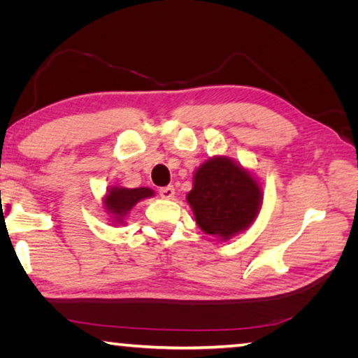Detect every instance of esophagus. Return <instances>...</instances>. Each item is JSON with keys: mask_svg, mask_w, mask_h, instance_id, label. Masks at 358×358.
<instances>
[{"mask_svg": "<svg viewBox=\"0 0 358 358\" xmlns=\"http://www.w3.org/2000/svg\"><path fill=\"white\" fill-rule=\"evenodd\" d=\"M173 194H175L173 186H164V187H161V189H159V196L162 199H172Z\"/></svg>", "mask_w": 358, "mask_h": 358, "instance_id": "1", "label": "esophagus"}]
</instances>
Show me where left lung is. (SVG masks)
Wrapping results in <instances>:
<instances>
[{
    "label": "left lung",
    "instance_id": "obj_1",
    "mask_svg": "<svg viewBox=\"0 0 358 358\" xmlns=\"http://www.w3.org/2000/svg\"><path fill=\"white\" fill-rule=\"evenodd\" d=\"M186 199L199 227L227 240L256 220L262 191L243 167L216 156L197 169Z\"/></svg>",
    "mask_w": 358,
    "mask_h": 358
}]
</instances>
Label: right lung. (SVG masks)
Masks as SVG:
<instances>
[{"label": "right lung", "mask_w": 358, "mask_h": 358, "mask_svg": "<svg viewBox=\"0 0 358 358\" xmlns=\"http://www.w3.org/2000/svg\"><path fill=\"white\" fill-rule=\"evenodd\" d=\"M153 194L155 192L150 187H134V189H128V187H112L104 199V203L108 213H112L115 220L120 222L138 201L151 197Z\"/></svg>", "instance_id": "obj_1"}]
</instances>
